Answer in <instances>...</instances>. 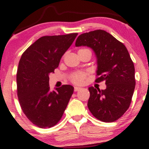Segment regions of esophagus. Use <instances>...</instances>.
I'll list each match as a JSON object with an SVG mask.
<instances>
[{"label":"esophagus","instance_id":"1","mask_svg":"<svg viewBox=\"0 0 149 149\" xmlns=\"http://www.w3.org/2000/svg\"><path fill=\"white\" fill-rule=\"evenodd\" d=\"M80 89H81L80 87H77V86H75V87H74V91H75V92H76V91H80Z\"/></svg>","mask_w":149,"mask_h":149}]
</instances>
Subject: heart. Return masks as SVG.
I'll return each mask as SVG.
<instances>
[{
	"mask_svg": "<svg viewBox=\"0 0 149 149\" xmlns=\"http://www.w3.org/2000/svg\"><path fill=\"white\" fill-rule=\"evenodd\" d=\"M86 73L84 72H77L73 74L71 76V81L75 84H82L84 82V80L86 78Z\"/></svg>",
	"mask_w": 149,
	"mask_h": 149,
	"instance_id": "b5f03b06",
	"label": "heart"
}]
</instances>
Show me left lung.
Wrapping results in <instances>:
<instances>
[{
    "instance_id": "1",
    "label": "left lung",
    "mask_w": 149,
    "mask_h": 149,
    "mask_svg": "<svg viewBox=\"0 0 149 149\" xmlns=\"http://www.w3.org/2000/svg\"><path fill=\"white\" fill-rule=\"evenodd\" d=\"M76 46H87L94 51L97 70L96 82L105 81V90L88 88V108L95 118L114 122L127 110L136 85L135 68L123 43L104 30L79 35Z\"/></svg>"
}]
</instances>
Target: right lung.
Wrapping results in <instances>:
<instances>
[{"label": "right lung", "mask_w": 149, "mask_h": 149, "mask_svg": "<svg viewBox=\"0 0 149 149\" xmlns=\"http://www.w3.org/2000/svg\"><path fill=\"white\" fill-rule=\"evenodd\" d=\"M77 35L41 37L22 55L17 71V97L23 112L39 127L58 123L73 94V87L68 84L49 90V74L58 67Z\"/></svg>", "instance_id": "right-lung-1"}]
</instances>
